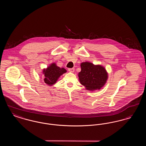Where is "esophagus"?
Here are the masks:
<instances>
[{"label":"esophagus","mask_w":146,"mask_h":146,"mask_svg":"<svg viewBox=\"0 0 146 146\" xmlns=\"http://www.w3.org/2000/svg\"><path fill=\"white\" fill-rule=\"evenodd\" d=\"M68 70L70 72H74V68H68Z\"/></svg>","instance_id":"obj_1"}]
</instances>
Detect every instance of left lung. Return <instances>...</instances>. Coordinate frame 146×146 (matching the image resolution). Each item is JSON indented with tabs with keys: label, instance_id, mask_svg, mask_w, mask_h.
<instances>
[{
	"label": "left lung",
	"instance_id": "left-lung-1",
	"mask_svg": "<svg viewBox=\"0 0 146 146\" xmlns=\"http://www.w3.org/2000/svg\"><path fill=\"white\" fill-rule=\"evenodd\" d=\"M80 66L81 71L78 74L79 81L86 90H100L104 86L108 73L104 67L88 62L82 63Z\"/></svg>",
	"mask_w": 146,
	"mask_h": 146
}]
</instances>
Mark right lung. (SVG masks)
Returning a JSON list of instances; mask_svg holds the SVG:
<instances>
[{
	"mask_svg": "<svg viewBox=\"0 0 146 146\" xmlns=\"http://www.w3.org/2000/svg\"><path fill=\"white\" fill-rule=\"evenodd\" d=\"M67 70L64 68H60L55 63L50 64L46 69L43 70L44 74V82L48 85H52L56 83L59 77L66 73Z\"/></svg>",
	"mask_w": 146,
	"mask_h": 146,
	"instance_id": "add662e5",
	"label": "right lung"
}]
</instances>
